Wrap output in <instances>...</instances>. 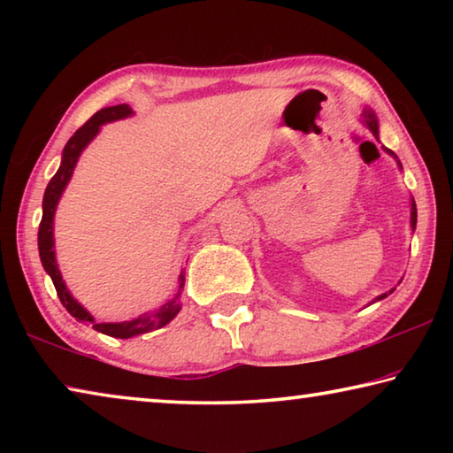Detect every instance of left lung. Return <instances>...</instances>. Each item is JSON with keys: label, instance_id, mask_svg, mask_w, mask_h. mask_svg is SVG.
<instances>
[{"label": "left lung", "instance_id": "8db88e82", "mask_svg": "<svg viewBox=\"0 0 453 453\" xmlns=\"http://www.w3.org/2000/svg\"><path fill=\"white\" fill-rule=\"evenodd\" d=\"M364 118H365V124H367V127H370L372 129V132H373V135H378V119H375V113L372 111V110H365L364 111ZM389 151V150H388ZM389 153H392V156H394V151H389ZM416 221H418V210H416V203H413L411 202V227L413 229H416ZM394 291V289H392ZM388 294H381L380 297H378V300H383V297H386Z\"/></svg>", "mask_w": 453, "mask_h": 453}]
</instances>
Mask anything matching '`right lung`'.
Here are the masks:
<instances>
[{"mask_svg":"<svg viewBox=\"0 0 453 453\" xmlns=\"http://www.w3.org/2000/svg\"><path fill=\"white\" fill-rule=\"evenodd\" d=\"M129 113H132V110H129V105H126V104L104 107V110L94 113V116H91L86 124H83L78 132L70 137V142H67L64 148V157H61L59 170L50 180L48 188H45L43 216H42L40 232H37V248H40L42 264L45 267V272L50 273L53 286H56L59 302L64 303V308L70 311L78 321H91V324H94V329H97V332L111 335V337H121V340H127V337H134L140 334H148V332H151V329H157V327H164L165 324H170V321L178 316V311L181 308L180 294L175 296L172 302H167L164 308H159L156 313H143V316H140V318L121 321V324H97V321H94V318H91L89 313L73 300V297L70 296V291H67V288H65L64 280H61V273H59L58 264H56V251H53V213H56V205H58L61 191H64L67 181H70V178H72L73 167H75V164H78L81 150L86 148L91 140H94L96 134L99 132V126L105 124V121H116L121 118H127ZM180 280H181V283H180V291H181L183 273Z\"/></svg>","mask_w":453,"mask_h":453,"instance_id":"add662e5","label":"right lung"}]
</instances>
